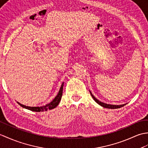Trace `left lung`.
Here are the masks:
<instances>
[{"mask_svg": "<svg viewBox=\"0 0 148 148\" xmlns=\"http://www.w3.org/2000/svg\"><path fill=\"white\" fill-rule=\"evenodd\" d=\"M90 93H91V97H92V98H93V99L98 104H99V105H101V106H103V107H104V108H111V109H115V108H121V107H122V106H125L126 104H123V105H110V104H106V103H103V102H101V101H99L98 99H97V98H96L94 96H93V95H92V93H91V92L90 91Z\"/></svg>", "mask_w": 148, "mask_h": 148, "instance_id": "obj_1", "label": "left lung"}]
</instances>
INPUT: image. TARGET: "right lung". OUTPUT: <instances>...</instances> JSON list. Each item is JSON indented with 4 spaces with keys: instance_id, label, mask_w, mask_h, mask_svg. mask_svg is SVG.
<instances>
[{
    "instance_id": "add662e5",
    "label": "right lung",
    "mask_w": 148,
    "mask_h": 148,
    "mask_svg": "<svg viewBox=\"0 0 148 148\" xmlns=\"http://www.w3.org/2000/svg\"><path fill=\"white\" fill-rule=\"evenodd\" d=\"M63 86H64V82L61 85V87L60 88V90L58 91L57 95L56 97L52 101H51L50 103L47 104L45 106H27L26 105H24L21 104L20 103L17 101V103L20 105L23 108H26L27 110H29L33 112H43V111H47L48 110H51L53 109L56 107V106L59 104V102L60 101V99L62 98V91H63Z\"/></svg>"
}]
</instances>
